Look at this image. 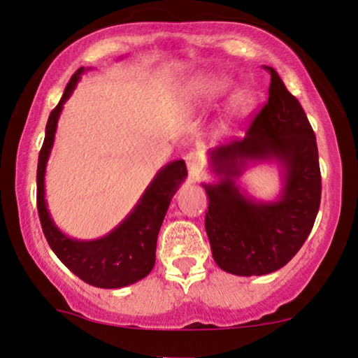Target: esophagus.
Instances as JSON below:
<instances>
[{"mask_svg":"<svg viewBox=\"0 0 358 358\" xmlns=\"http://www.w3.org/2000/svg\"><path fill=\"white\" fill-rule=\"evenodd\" d=\"M185 160H187L188 170L193 176L198 175L199 171L203 170V159L201 155L196 154V152H189V154H187V157H185Z\"/></svg>","mask_w":358,"mask_h":358,"instance_id":"34e87169","label":"esophagus"}]
</instances>
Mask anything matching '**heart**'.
I'll use <instances>...</instances> for the list:
<instances>
[{"mask_svg": "<svg viewBox=\"0 0 358 358\" xmlns=\"http://www.w3.org/2000/svg\"><path fill=\"white\" fill-rule=\"evenodd\" d=\"M234 88L231 78L224 75H199L196 78L189 80L188 83L183 85L180 90L178 99L185 111L196 113L204 111V109L213 108L214 104L226 98ZM255 106V96L247 90L237 92L229 101L226 114L221 121L217 122L216 132L219 136L231 134L234 129L236 122L239 119L245 117Z\"/></svg>", "mask_w": 358, "mask_h": 358, "instance_id": "1", "label": "heart"}]
</instances>
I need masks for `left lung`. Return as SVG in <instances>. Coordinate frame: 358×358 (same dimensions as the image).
<instances>
[{"instance_id": "obj_1", "label": "left lung", "mask_w": 358, "mask_h": 358, "mask_svg": "<svg viewBox=\"0 0 358 358\" xmlns=\"http://www.w3.org/2000/svg\"><path fill=\"white\" fill-rule=\"evenodd\" d=\"M270 71L268 101L252 121L247 136L209 150L219 176L203 183L209 198L204 226L213 259L232 275H266L280 270L301 249L321 203V170L316 136L301 104L278 73ZM275 161L284 188L273 202H257L236 180L249 164Z\"/></svg>"}]
</instances>
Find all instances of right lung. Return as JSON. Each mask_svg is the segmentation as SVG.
<instances>
[{
  "label": "right lung",
  "instance_id": "obj_1",
  "mask_svg": "<svg viewBox=\"0 0 358 358\" xmlns=\"http://www.w3.org/2000/svg\"><path fill=\"white\" fill-rule=\"evenodd\" d=\"M85 69H78L66 85L64 96L52 109L45 139L37 164V211L50 249L66 268L96 288H122L145 278L155 265L157 237L171 198L188 171L183 160H173L157 171L134 209L106 236L93 241L69 237L55 226L45 201V166L54 147L60 113Z\"/></svg>",
  "mask_w": 358,
  "mask_h": 358
}]
</instances>
